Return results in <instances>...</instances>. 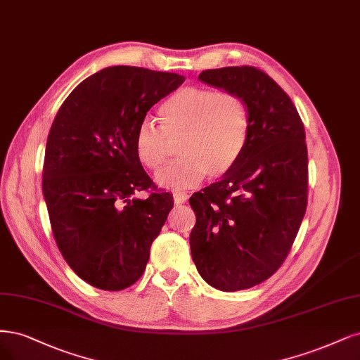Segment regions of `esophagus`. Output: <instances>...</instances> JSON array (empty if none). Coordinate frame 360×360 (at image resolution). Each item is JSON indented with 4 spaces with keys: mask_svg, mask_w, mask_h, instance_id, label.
<instances>
[{
    "mask_svg": "<svg viewBox=\"0 0 360 360\" xmlns=\"http://www.w3.org/2000/svg\"><path fill=\"white\" fill-rule=\"evenodd\" d=\"M172 198H174V201H176L177 204H183V202L188 201L189 195H188V192H183V191H176V192H172Z\"/></svg>",
    "mask_w": 360,
    "mask_h": 360,
    "instance_id": "esophagus-1",
    "label": "esophagus"
}]
</instances>
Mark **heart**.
<instances>
[{"label":"heart","instance_id":"heart-1","mask_svg":"<svg viewBox=\"0 0 360 360\" xmlns=\"http://www.w3.org/2000/svg\"><path fill=\"white\" fill-rule=\"evenodd\" d=\"M159 120L144 119L135 132L134 152L148 169H158L168 158L169 141H179L181 156L155 174L159 186L186 189L210 177L229 172L249 141V108L233 92L188 86L160 104Z\"/></svg>","mask_w":360,"mask_h":360}]
</instances>
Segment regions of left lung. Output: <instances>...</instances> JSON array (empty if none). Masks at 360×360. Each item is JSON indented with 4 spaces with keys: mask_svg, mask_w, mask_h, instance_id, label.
<instances>
[{
    "mask_svg": "<svg viewBox=\"0 0 360 360\" xmlns=\"http://www.w3.org/2000/svg\"><path fill=\"white\" fill-rule=\"evenodd\" d=\"M198 79L240 95L249 108V141L237 165L189 200L198 272L210 286L237 292L274 274L300 231L308 188L305 131L288 94L264 71L225 67Z\"/></svg>",
    "mask_w": 360,
    "mask_h": 360,
    "instance_id": "8db88e82",
    "label": "left lung"
}]
</instances>
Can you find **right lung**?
<instances>
[{"mask_svg":"<svg viewBox=\"0 0 360 360\" xmlns=\"http://www.w3.org/2000/svg\"><path fill=\"white\" fill-rule=\"evenodd\" d=\"M184 82L174 72L116 65L84 79L60 105L46 144L43 195L65 262L91 286L122 290L146 269L174 201L134 152L147 111Z\"/></svg>","mask_w":360,"mask_h":360,"instance_id":"1","label":"right lung"}]
</instances>
